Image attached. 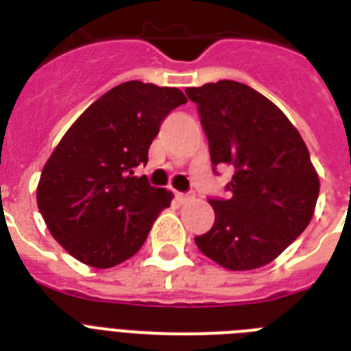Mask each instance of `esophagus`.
<instances>
[{"label": "esophagus", "instance_id": "obj_1", "mask_svg": "<svg viewBox=\"0 0 351 351\" xmlns=\"http://www.w3.org/2000/svg\"><path fill=\"white\" fill-rule=\"evenodd\" d=\"M191 198H193L191 195H186V193H176V200H178V202H180V204L189 202Z\"/></svg>", "mask_w": 351, "mask_h": 351}]
</instances>
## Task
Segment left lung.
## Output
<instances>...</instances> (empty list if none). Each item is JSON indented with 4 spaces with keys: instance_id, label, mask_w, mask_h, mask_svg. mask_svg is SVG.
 Here are the masks:
<instances>
[{
    "instance_id": "left-lung-1",
    "label": "left lung",
    "mask_w": 351,
    "mask_h": 351,
    "mask_svg": "<svg viewBox=\"0 0 351 351\" xmlns=\"http://www.w3.org/2000/svg\"><path fill=\"white\" fill-rule=\"evenodd\" d=\"M198 106L211 164L233 167L230 200H209L215 224L195 237L198 250L231 271L275 261L308 228L319 175L288 117L247 85L220 80L187 87Z\"/></svg>"
}]
</instances>
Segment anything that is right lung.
I'll return each mask as SVG.
<instances>
[{
  "mask_svg": "<svg viewBox=\"0 0 351 351\" xmlns=\"http://www.w3.org/2000/svg\"><path fill=\"white\" fill-rule=\"evenodd\" d=\"M180 89L125 82L107 90L69 127L41 171L36 200L51 234L87 266L131 258L173 193L134 176L147 164L160 123L186 104Z\"/></svg>",
  "mask_w": 351,
  "mask_h": 351,
  "instance_id": "add662e5",
  "label": "right lung"
}]
</instances>
